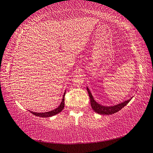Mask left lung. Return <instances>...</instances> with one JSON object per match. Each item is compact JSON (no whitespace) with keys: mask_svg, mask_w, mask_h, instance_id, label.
Returning a JSON list of instances; mask_svg holds the SVG:
<instances>
[{"mask_svg":"<svg viewBox=\"0 0 153 153\" xmlns=\"http://www.w3.org/2000/svg\"><path fill=\"white\" fill-rule=\"evenodd\" d=\"M87 91L88 92L89 97L90 99V104H91V107L92 108V109L94 110L96 113L100 114V115H111V114L118 112L119 111H120L121 108L125 107V106L128 104L129 101H130L131 98H129V100H126V101L120 103V104L118 105L111 106V107H106V106H102L101 105L98 104L97 102H96V100H94V98H93L92 95L91 94V92H90V90L88 89V87H87Z\"/></svg>","mask_w":153,"mask_h":153,"instance_id":"8db88e82","label":"left lung"}]
</instances>
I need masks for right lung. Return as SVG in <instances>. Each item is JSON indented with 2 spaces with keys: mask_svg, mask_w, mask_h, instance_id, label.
Wrapping results in <instances>:
<instances>
[{
  "mask_svg": "<svg viewBox=\"0 0 153 153\" xmlns=\"http://www.w3.org/2000/svg\"><path fill=\"white\" fill-rule=\"evenodd\" d=\"M65 92L64 93L63 99H62V101L60 105H59L57 108H56L55 109L48 111V112H45V113H35V112H32V111H30V113H32L33 115H34L36 116H38V117H52V116L55 115L56 114L59 113L63 109V108L65 107Z\"/></svg>",
  "mask_w": 153,
  "mask_h": 153,
  "instance_id": "1",
  "label": "right lung"
}]
</instances>
